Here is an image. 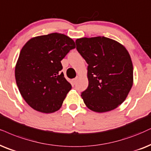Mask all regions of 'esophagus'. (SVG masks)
Here are the masks:
<instances>
[{
    "instance_id": "34e87169",
    "label": "esophagus",
    "mask_w": 151,
    "mask_h": 151,
    "mask_svg": "<svg viewBox=\"0 0 151 151\" xmlns=\"http://www.w3.org/2000/svg\"><path fill=\"white\" fill-rule=\"evenodd\" d=\"M78 80H79V77H77L75 78V79H73V81H72V82H73L74 84H75V83H77V82L78 81Z\"/></svg>"
}]
</instances>
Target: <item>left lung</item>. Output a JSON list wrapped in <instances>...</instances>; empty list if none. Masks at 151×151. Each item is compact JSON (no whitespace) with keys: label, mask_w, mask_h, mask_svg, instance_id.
<instances>
[{"label":"left lung","mask_w":151,"mask_h":151,"mask_svg":"<svg viewBox=\"0 0 151 151\" xmlns=\"http://www.w3.org/2000/svg\"><path fill=\"white\" fill-rule=\"evenodd\" d=\"M77 49L88 65V86L81 96L89 109L104 113L115 109L133 85L129 53L118 42L104 36L76 40Z\"/></svg>","instance_id":"left-lung-1"}]
</instances>
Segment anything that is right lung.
Instances as JSON below:
<instances>
[{
  "label": "right lung",
  "mask_w": 151,
  "mask_h": 151,
  "mask_svg": "<svg viewBox=\"0 0 151 151\" xmlns=\"http://www.w3.org/2000/svg\"><path fill=\"white\" fill-rule=\"evenodd\" d=\"M75 47L72 38L58 33L32 37L22 47L15 66V79L30 107L45 114L60 109L72 88L60 72V61Z\"/></svg>",
  "instance_id": "1"
}]
</instances>
